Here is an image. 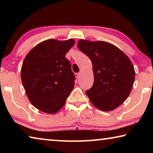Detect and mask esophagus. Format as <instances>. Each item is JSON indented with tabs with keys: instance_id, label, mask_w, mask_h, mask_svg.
<instances>
[{
	"instance_id": "esophagus-1",
	"label": "esophagus",
	"mask_w": 153,
	"mask_h": 153,
	"mask_svg": "<svg viewBox=\"0 0 153 153\" xmlns=\"http://www.w3.org/2000/svg\"><path fill=\"white\" fill-rule=\"evenodd\" d=\"M75 76H76L77 79H79L80 78V76H81V75H80V73H76L75 74Z\"/></svg>"
}]
</instances>
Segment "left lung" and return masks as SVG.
Wrapping results in <instances>:
<instances>
[{
	"mask_svg": "<svg viewBox=\"0 0 153 153\" xmlns=\"http://www.w3.org/2000/svg\"><path fill=\"white\" fill-rule=\"evenodd\" d=\"M77 47L92 61L94 84L86 91L98 109L110 111L125 101L130 93L135 71L129 59L107 42L80 40Z\"/></svg>",
	"mask_w": 153,
	"mask_h": 153,
	"instance_id": "1",
	"label": "left lung"
}]
</instances>
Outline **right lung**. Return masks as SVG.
<instances>
[{
  "label": "right lung",
  "mask_w": 153,
  "mask_h": 153,
  "mask_svg": "<svg viewBox=\"0 0 153 153\" xmlns=\"http://www.w3.org/2000/svg\"><path fill=\"white\" fill-rule=\"evenodd\" d=\"M74 44L73 39L47 40L25 56L21 77L30 102L38 109L55 113L65 103L76 79L65 55Z\"/></svg>",
  "instance_id": "add662e5"
}]
</instances>
